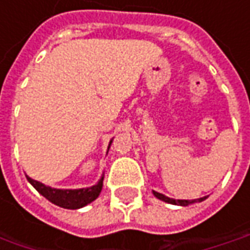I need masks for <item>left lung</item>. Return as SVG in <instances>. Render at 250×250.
Instances as JSON below:
<instances>
[{
    "label": "left lung",
    "instance_id": "8db88e82",
    "mask_svg": "<svg viewBox=\"0 0 250 250\" xmlns=\"http://www.w3.org/2000/svg\"><path fill=\"white\" fill-rule=\"evenodd\" d=\"M153 194L157 197V198L163 200V201H166V203L169 204H175V205H189V204L204 201V200L207 198V197H203V198H196V200H175V198H169V197L164 196V194H161V193H157V191H153Z\"/></svg>",
    "mask_w": 250,
    "mask_h": 250
}]
</instances>
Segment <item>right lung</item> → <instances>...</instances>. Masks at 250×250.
I'll list each match as a JSON object with an SVG mask.
<instances>
[{
  "label": "right lung",
  "instance_id": "obj_1",
  "mask_svg": "<svg viewBox=\"0 0 250 250\" xmlns=\"http://www.w3.org/2000/svg\"><path fill=\"white\" fill-rule=\"evenodd\" d=\"M27 181L38 190L40 194L47 198L50 203L56 204L61 208H67V209H78V208H82V207L87 205L91 201H94L97 197L100 196L101 189H103L104 178H101L100 182L94 185V186H91V188L76 190L52 189L49 186H45L43 183L34 181L30 176H27Z\"/></svg>",
  "mask_w": 250,
  "mask_h": 250
}]
</instances>
